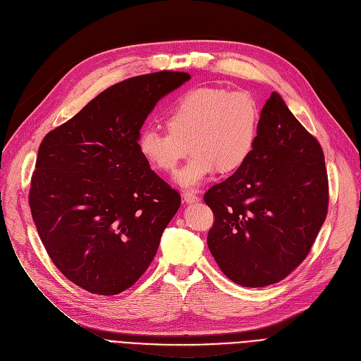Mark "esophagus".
<instances>
[{"instance_id":"1","label":"esophagus","mask_w":361,"mask_h":361,"mask_svg":"<svg viewBox=\"0 0 361 361\" xmlns=\"http://www.w3.org/2000/svg\"><path fill=\"white\" fill-rule=\"evenodd\" d=\"M183 197H184V202H185V203H196V202L200 200V197H199L196 193H193V192H185V193L183 195Z\"/></svg>"}]
</instances>
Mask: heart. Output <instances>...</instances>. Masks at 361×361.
I'll list each match as a JSON object with an SVG mask.
<instances>
[{
    "label": "heart",
    "mask_w": 361,
    "mask_h": 361,
    "mask_svg": "<svg viewBox=\"0 0 361 361\" xmlns=\"http://www.w3.org/2000/svg\"><path fill=\"white\" fill-rule=\"evenodd\" d=\"M262 112L249 92L197 87L185 92L165 116L168 131L145 128L137 139L143 159L161 173H173L185 158H193L176 176V183L195 190L216 171L233 173L252 157Z\"/></svg>",
    "instance_id": "obj_1"
}]
</instances>
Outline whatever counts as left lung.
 <instances>
[{
	"instance_id": "left-lung-1",
	"label": "left lung",
	"mask_w": 361,
	"mask_h": 361,
	"mask_svg": "<svg viewBox=\"0 0 361 361\" xmlns=\"http://www.w3.org/2000/svg\"><path fill=\"white\" fill-rule=\"evenodd\" d=\"M215 221L207 247L243 287H267L306 259L329 202L325 155L276 92L262 109L249 161L203 196Z\"/></svg>"
}]
</instances>
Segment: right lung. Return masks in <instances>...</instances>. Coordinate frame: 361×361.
<instances>
[{
    "mask_svg": "<svg viewBox=\"0 0 361 361\" xmlns=\"http://www.w3.org/2000/svg\"><path fill=\"white\" fill-rule=\"evenodd\" d=\"M190 79L183 71L114 85L44 137L29 206L45 250L75 286L99 295L130 288L154 260L181 197L137 149L157 102Z\"/></svg>",
    "mask_w": 361,
    "mask_h": 361,
    "instance_id": "1",
    "label": "right lung"
}]
</instances>
